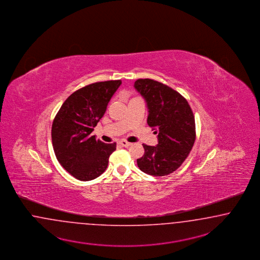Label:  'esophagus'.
<instances>
[{"instance_id":"obj_1","label":"esophagus","mask_w":260,"mask_h":260,"mask_svg":"<svg viewBox=\"0 0 260 260\" xmlns=\"http://www.w3.org/2000/svg\"><path fill=\"white\" fill-rule=\"evenodd\" d=\"M120 144H121L123 147H125V148H127V147H129V146L132 145V143H129V142H127V141H125V140H121Z\"/></svg>"}]
</instances>
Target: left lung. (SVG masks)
<instances>
[{
	"label": "left lung",
	"mask_w": 260,
	"mask_h": 260,
	"mask_svg": "<svg viewBox=\"0 0 260 260\" xmlns=\"http://www.w3.org/2000/svg\"><path fill=\"white\" fill-rule=\"evenodd\" d=\"M134 86L146 102L147 123L154 127L158 142L156 146L143 144L145 152L137 165L151 176L169 175L185 160L195 142L193 112L179 92L161 82L140 79Z\"/></svg>",
	"instance_id": "obj_1"
}]
</instances>
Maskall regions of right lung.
Segmentation results:
<instances>
[{"label": "right lung", "instance_id": "obj_1", "mask_svg": "<svg viewBox=\"0 0 260 260\" xmlns=\"http://www.w3.org/2000/svg\"><path fill=\"white\" fill-rule=\"evenodd\" d=\"M121 81L95 82L77 90L64 102L52 125V142L60 165L82 181L98 178L108 167L116 143L96 140L91 133L107 111Z\"/></svg>", "mask_w": 260, "mask_h": 260}]
</instances>
